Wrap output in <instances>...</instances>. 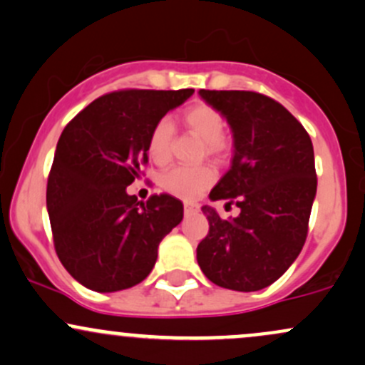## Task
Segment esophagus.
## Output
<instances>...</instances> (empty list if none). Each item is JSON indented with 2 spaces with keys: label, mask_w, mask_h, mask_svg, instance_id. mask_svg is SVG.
<instances>
[{
  "label": "esophagus",
  "mask_w": 365,
  "mask_h": 365,
  "mask_svg": "<svg viewBox=\"0 0 365 365\" xmlns=\"http://www.w3.org/2000/svg\"><path fill=\"white\" fill-rule=\"evenodd\" d=\"M183 210H185V215H192V213H195V211H197V204L187 201L185 204H183Z\"/></svg>",
  "instance_id": "34e87169"
}]
</instances>
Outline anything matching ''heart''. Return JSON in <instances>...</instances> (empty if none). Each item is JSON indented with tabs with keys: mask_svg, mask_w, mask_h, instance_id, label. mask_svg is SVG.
I'll use <instances>...</instances> for the list:
<instances>
[{
	"mask_svg": "<svg viewBox=\"0 0 365 365\" xmlns=\"http://www.w3.org/2000/svg\"><path fill=\"white\" fill-rule=\"evenodd\" d=\"M182 123L187 130L197 135L206 143L207 154L220 155L225 150L227 143L223 140L225 133V119L222 112L207 103H195L182 112ZM171 131L170 123L161 119L154 124L147 140V154L154 163L163 164L171 154ZM215 182V171L207 166H176L161 176V187L170 194L183 199H194L206 190Z\"/></svg>",
	"mask_w": 365,
	"mask_h": 365,
	"instance_id": "heart-1",
	"label": "heart"
}]
</instances>
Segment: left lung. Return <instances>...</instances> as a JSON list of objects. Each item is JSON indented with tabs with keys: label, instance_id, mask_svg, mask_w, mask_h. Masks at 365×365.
<instances>
[{
	"label": "left lung",
	"instance_id": "obj_1",
	"mask_svg": "<svg viewBox=\"0 0 365 365\" xmlns=\"http://www.w3.org/2000/svg\"><path fill=\"white\" fill-rule=\"evenodd\" d=\"M232 130V166L210 192L211 201L241 210L223 220L202 206L210 232L197 263L227 289L259 291L287 270L302 251L317 194L314 145L305 128L279 102L255 91L199 90Z\"/></svg>",
	"mask_w": 365,
	"mask_h": 365
}]
</instances>
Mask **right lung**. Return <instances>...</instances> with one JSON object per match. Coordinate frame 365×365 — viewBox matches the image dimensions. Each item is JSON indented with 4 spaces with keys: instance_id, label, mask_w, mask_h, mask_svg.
I'll use <instances>...</instances> for the list:
<instances>
[{
    "instance_id": "obj_1",
    "label": "right lung",
    "mask_w": 365,
    "mask_h": 365,
    "mask_svg": "<svg viewBox=\"0 0 365 365\" xmlns=\"http://www.w3.org/2000/svg\"><path fill=\"white\" fill-rule=\"evenodd\" d=\"M192 93V88L114 91L63 128L46 210L60 262L88 289L114 293L142 282L155 265L159 242L182 222L183 204L173 195L140 202L126 187L149 161L154 124Z\"/></svg>"
}]
</instances>
